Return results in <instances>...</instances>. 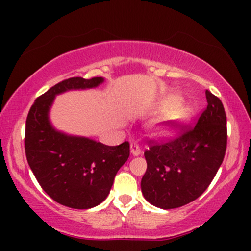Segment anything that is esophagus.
Instances as JSON below:
<instances>
[{
	"mask_svg": "<svg viewBox=\"0 0 251 251\" xmlns=\"http://www.w3.org/2000/svg\"><path fill=\"white\" fill-rule=\"evenodd\" d=\"M131 153L132 155H139L142 154V149H140V146L138 145V144H132L131 145Z\"/></svg>",
	"mask_w": 251,
	"mask_h": 251,
	"instance_id": "obj_1",
	"label": "esophagus"
}]
</instances>
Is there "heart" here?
<instances>
[{
  "instance_id": "obj_1",
  "label": "heart",
  "mask_w": 251,
  "mask_h": 251,
  "mask_svg": "<svg viewBox=\"0 0 251 251\" xmlns=\"http://www.w3.org/2000/svg\"><path fill=\"white\" fill-rule=\"evenodd\" d=\"M181 102V98L177 96H171L168 99V106H177ZM189 114V109L183 108L179 111H171L166 113L163 118H160L157 123L154 124L153 131L155 134H166L172 129V126L176 123L180 122Z\"/></svg>"
}]
</instances>
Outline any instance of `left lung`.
Wrapping results in <instances>:
<instances>
[{"mask_svg": "<svg viewBox=\"0 0 251 251\" xmlns=\"http://www.w3.org/2000/svg\"><path fill=\"white\" fill-rule=\"evenodd\" d=\"M208 106L195 127L166 143H151L143 176L145 200L160 209H176L195 201L208 189L224 159L226 116L223 103L205 91Z\"/></svg>", "mask_w": 251, "mask_h": 251, "instance_id": "8db88e82", "label": "left lung"}]
</instances>
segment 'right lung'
Returning a JSON list of instances; mask_svg holds the SVG:
<instances>
[{
  "mask_svg": "<svg viewBox=\"0 0 251 251\" xmlns=\"http://www.w3.org/2000/svg\"><path fill=\"white\" fill-rule=\"evenodd\" d=\"M101 76L71 77L56 83L33 103L25 122V157L43 191L61 205L91 209L106 200L114 177L129 157L127 142L107 146L71 135L51 125L50 111L59 94L96 88Z\"/></svg>",
  "mask_w": 251,
  "mask_h": 251,
  "instance_id": "1",
  "label": "right lung"
}]
</instances>
